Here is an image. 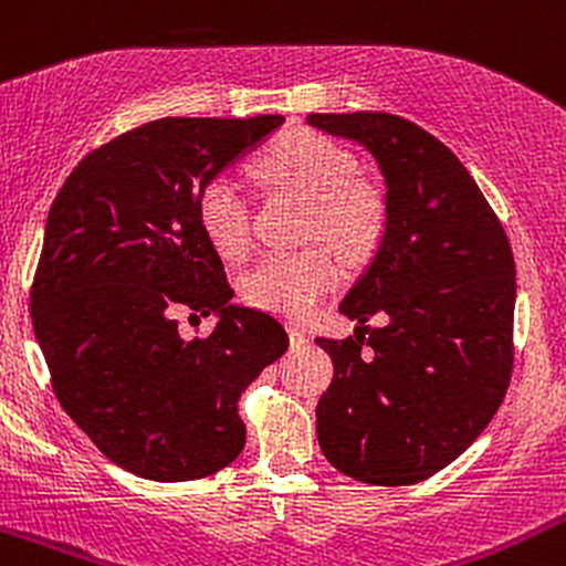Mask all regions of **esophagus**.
<instances>
[{
    "label": "esophagus",
    "mask_w": 566,
    "mask_h": 566,
    "mask_svg": "<svg viewBox=\"0 0 566 566\" xmlns=\"http://www.w3.org/2000/svg\"><path fill=\"white\" fill-rule=\"evenodd\" d=\"M290 344H293V349H301L308 344V333L301 325H290Z\"/></svg>",
    "instance_id": "34e87169"
}]
</instances>
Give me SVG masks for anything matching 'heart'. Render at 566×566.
<instances>
[{
	"mask_svg": "<svg viewBox=\"0 0 566 566\" xmlns=\"http://www.w3.org/2000/svg\"><path fill=\"white\" fill-rule=\"evenodd\" d=\"M354 155L319 132L284 134L258 160L273 188L306 198L303 235L322 239L346 258H359L376 244L387 220L381 190L354 174ZM196 217L209 244L226 260H241L252 247V212L244 192L226 174L198 190ZM340 279V265L327 247L273 252L239 279L247 306L284 319L312 314Z\"/></svg>",
	"mask_w": 566,
	"mask_h": 566,
	"instance_id": "b5f03b06",
	"label": "heart"
}]
</instances>
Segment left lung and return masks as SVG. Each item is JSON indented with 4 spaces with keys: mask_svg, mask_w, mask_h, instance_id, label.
<instances>
[{
    "mask_svg": "<svg viewBox=\"0 0 566 566\" xmlns=\"http://www.w3.org/2000/svg\"><path fill=\"white\" fill-rule=\"evenodd\" d=\"M359 142L387 182V228L340 312L344 340L316 338L335 374L316 434L340 473L411 486L486 430L513 374L515 260L500 217L449 147L389 112H312ZM378 313L384 328L365 326Z\"/></svg>",
    "mask_w": 566,
    "mask_h": 566,
    "instance_id": "1",
    "label": "left lung"
}]
</instances>
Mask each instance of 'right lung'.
<instances>
[{
    "instance_id": "obj_1",
    "label": "right lung",
    "mask_w": 566,
    "mask_h": 566,
    "mask_svg": "<svg viewBox=\"0 0 566 566\" xmlns=\"http://www.w3.org/2000/svg\"><path fill=\"white\" fill-rule=\"evenodd\" d=\"M282 115L160 117L74 166L48 214L31 322L53 392L104 457L150 481H196L247 443L239 397L290 335L231 306L226 265L196 217L201 185ZM179 311L221 322L178 335Z\"/></svg>"
}]
</instances>
